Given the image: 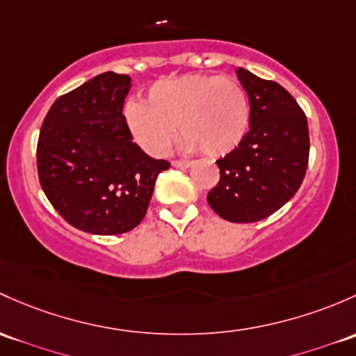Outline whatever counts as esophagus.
Returning a JSON list of instances; mask_svg holds the SVG:
<instances>
[{
    "mask_svg": "<svg viewBox=\"0 0 356 356\" xmlns=\"http://www.w3.org/2000/svg\"><path fill=\"white\" fill-rule=\"evenodd\" d=\"M191 160H174V162H172V165L174 167H177V168H188V167H191Z\"/></svg>",
    "mask_w": 356,
    "mask_h": 356,
    "instance_id": "34e87169",
    "label": "esophagus"
}]
</instances>
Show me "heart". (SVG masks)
Listing matches in <instances>:
<instances>
[{
	"mask_svg": "<svg viewBox=\"0 0 356 356\" xmlns=\"http://www.w3.org/2000/svg\"><path fill=\"white\" fill-rule=\"evenodd\" d=\"M124 121L145 152L160 156L174 143L175 126L184 148L223 156L249 129L250 104L238 81L215 74H184L149 87L147 102H128Z\"/></svg>",
	"mask_w": 356,
	"mask_h": 356,
	"instance_id": "heart-1",
	"label": "heart"
}]
</instances>
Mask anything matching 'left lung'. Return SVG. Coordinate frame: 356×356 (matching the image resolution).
<instances>
[{
    "label": "left lung",
    "instance_id": "8db88e82",
    "mask_svg": "<svg viewBox=\"0 0 356 356\" xmlns=\"http://www.w3.org/2000/svg\"><path fill=\"white\" fill-rule=\"evenodd\" d=\"M237 78L249 97V131L237 148L216 160L220 181L207 200L228 222L252 223L278 211L300 188L309 163V126L282 85L244 68Z\"/></svg>",
    "mask_w": 356,
    "mask_h": 356
}]
</instances>
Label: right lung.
I'll return each mask as SVG.
<instances>
[{
    "mask_svg": "<svg viewBox=\"0 0 356 356\" xmlns=\"http://www.w3.org/2000/svg\"><path fill=\"white\" fill-rule=\"evenodd\" d=\"M128 74H97L59 97L42 122L37 172L56 211L78 230L118 235L147 215L155 181L170 163L148 156L126 126Z\"/></svg>",
    "mask_w": 356,
    "mask_h": 356,
    "instance_id": "1",
    "label": "right lung"
}]
</instances>
